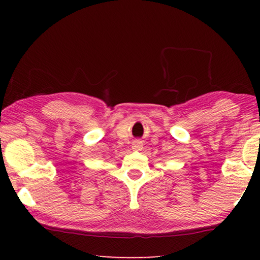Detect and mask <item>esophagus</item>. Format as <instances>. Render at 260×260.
<instances>
[{"label": "esophagus", "mask_w": 260, "mask_h": 260, "mask_svg": "<svg viewBox=\"0 0 260 260\" xmlns=\"http://www.w3.org/2000/svg\"><path fill=\"white\" fill-rule=\"evenodd\" d=\"M133 149H134V150H136V151H139V150H141V149H142V144H141L140 142H134Z\"/></svg>", "instance_id": "esophagus-1"}]
</instances>
